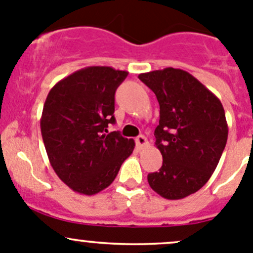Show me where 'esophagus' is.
Returning <instances> with one entry per match:
<instances>
[{
    "label": "esophagus",
    "instance_id": "34e87169",
    "mask_svg": "<svg viewBox=\"0 0 253 253\" xmlns=\"http://www.w3.org/2000/svg\"><path fill=\"white\" fill-rule=\"evenodd\" d=\"M136 144L138 145V147L142 149L143 147H145V145L148 144V139L145 138L144 136H138V137H137V138H136Z\"/></svg>",
    "mask_w": 253,
    "mask_h": 253
}]
</instances>
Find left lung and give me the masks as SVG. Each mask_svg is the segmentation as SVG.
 <instances>
[{"label":"left lung","mask_w":253,"mask_h":253,"mask_svg":"<svg viewBox=\"0 0 253 253\" xmlns=\"http://www.w3.org/2000/svg\"><path fill=\"white\" fill-rule=\"evenodd\" d=\"M157 95L159 125L155 145L163 155L149 186L167 200H181L206 185L228 141L220 100L192 75L168 67L138 76Z\"/></svg>","instance_id":"obj_1"}]
</instances>
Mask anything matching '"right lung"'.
I'll return each mask as SVG.
<instances>
[{"instance_id": "1", "label": "right lung", "mask_w": 253, "mask_h": 253, "mask_svg": "<svg viewBox=\"0 0 253 253\" xmlns=\"http://www.w3.org/2000/svg\"><path fill=\"white\" fill-rule=\"evenodd\" d=\"M128 72L106 66L82 68L47 94L40 127L48 160L75 192L91 196L110 186L134 149L115 124V91Z\"/></svg>"}]
</instances>
